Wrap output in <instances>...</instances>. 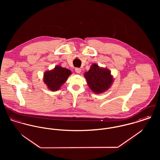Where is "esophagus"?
Listing matches in <instances>:
<instances>
[{
  "mask_svg": "<svg viewBox=\"0 0 160 160\" xmlns=\"http://www.w3.org/2000/svg\"><path fill=\"white\" fill-rule=\"evenodd\" d=\"M81 69L80 68H75V71L77 72V73H80L81 72Z\"/></svg>",
  "mask_w": 160,
  "mask_h": 160,
  "instance_id": "obj_1",
  "label": "esophagus"
}]
</instances>
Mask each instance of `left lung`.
I'll return each instance as SVG.
<instances>
[{"instance_id": "1", "label": "left lung", "mask_w": 160, "mask_h": 160, "mask_svg": "<svg viewBox=\"0 0 160 160\" xmlns=\"http://www.w3.org/2000/svg\"><path fill=\"white\" fill-rule=\"evenodd\" d=\"M85 78L89 88L96 93L107 91L113 82L110 71L107 69L100 68L97 64L92 65L89 71L85 73Z\"/></svg>"}]
</instances>
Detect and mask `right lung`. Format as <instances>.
<instances>
[{"label":"right lung","instance_id":"obj_1","mask_svg":"<svg viewBox=\"0 0 160 160\" xmlns=\"http://www.w3.org/2000/svg\"><path fill=\"white\" fill-rule=\"evenodd\" d=\"M71 73L68 69L57 66L52 71H46L44 76V81L50 91H55L66 82Z\"/></svg>","mask_w":160,"mask_h":160}]
</instances>
